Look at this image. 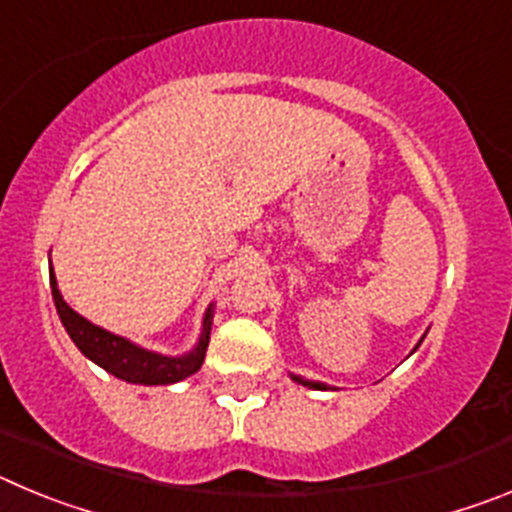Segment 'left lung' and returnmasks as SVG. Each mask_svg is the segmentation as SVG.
<instances>
[{
  "mask_svg": "<svg viewBox=\"0 0 512 512\" xmlns=\"http://www.w3.org/2000/svg\"><path fill=\"white\" fill-rule=\"evenodd\" d=\"M423 338H425V336H423ZM423 338H420V341H418V346H420V343H423ZM418 346H415V348H418ZM415 348H413V351H415ZM413 351H410V354H413ZM289 377H292V382L302 384V387H310V390H320V392L336 390V387H330V384L315 382V379H305V377H300V374H289Z\"/></svg>",
  "mask_w": 512,
  "mask_h": 512,
  "instance_id": "8db88e82",
  "label": "left lung"
}]
</instances>
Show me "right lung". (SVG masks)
Instances as JSON below:
<instances>
[{
    "mask_svg": "<svg viewBox=\"0 0 512 512\" xmlns=\"http://www.w3.org/2000/svg\"><path fill=\"white\" fill-rule=\"evenodd\" d=\"M51 292H53V302H56L58 318H61L63 328H66L71 341L76 343V348H79L81 354L87 356L89 361L102 366L104 372H110L112 377L130 384L158 387V384L182 382V379L200 372V366L207 354V343H210L212 315H215L212 305L205 310V318H202V330L197 343L189 348L187 354L166 356V354H158V351H151V348L138 346V343H133L130 338L117 336V333L99 328V325H94L92 320L79 315L69 302L63 300L61 289H58V282H56L53 264H51Z\"/></svg>",
    "mask_w": 512,
    "mask_h": 512,
    "instance_id": "add662e5",
    "label": "right lung"
}]
</instances>
